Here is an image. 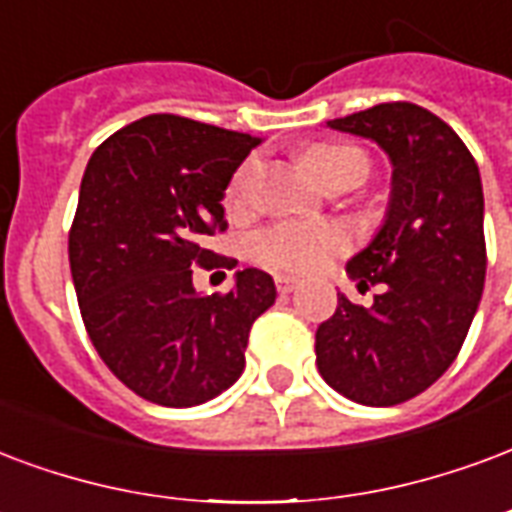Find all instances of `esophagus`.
Listing matches in <instances>:
<instances>
[{"instance_id": "esophagus-1", "label": "esophagus", "mask_w": 512, "mask_h": 512, "mask_svg": "<svg viewBox=\"0 0 512 512\" xmlns=\"http://www.w3.org/2000/svg\"><path fill=\"white\" fill-rule=\"evenodd\" d=\"M298 285H301V282H298V279H293V276H276V290H279L282 295L293 293Z\"/></svg>"}]
</instances>
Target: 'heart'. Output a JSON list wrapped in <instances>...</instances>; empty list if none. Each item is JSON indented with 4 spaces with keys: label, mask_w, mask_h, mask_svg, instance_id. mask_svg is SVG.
Listing matches in <instances>:
<instances>
[{
    "label": "heart",
    "mask_w": 512,
    "mask_h": 512,
    "mask_svg": "<svg viewBox=\"0 0 512 512\" xmlns=\"http://www.w3.org/2000/svg\"><path fill=\"white\" fill-rule=\"evenodd\" d=\"M304 165L314 179L331 187L342 179H366L369 160L355 146L339 143H312L304 151ZM257 162L246 160L233 173L227 184V203L244 206L252 192ZM350 246V233L339 225H312V222H279L257 233L252 241V257L260 266L279 271V274H309L323 268L333 255H339Z\"/></svg>",
    "instance_id": "1"
}]
</instances>
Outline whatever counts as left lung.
Masks as SVG:
<instances>
[{
  "instance_id": "1",
  "label": "left lung",
  "mask_w": 512,
  "mask_h": 512,
  "mask_svg": "<svg viewBox=\"0 0 512 512\" xmlns=\"http://www.w3.org/2000/svg\"><path fill=\"white\" fill-rule=\"evenodd\" d=\"M374 140L393 165L385 222L347 263L374 304L339 306L314 336L317 369L347 399L393 407L448 372L486 282L483 184L475 157L445 121L412 102H382L328 121Z\"/></svg>"
}]
</instances>
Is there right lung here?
Listing matches in <instances>:
<instances>
[{
    "instance_id": "obj_1",
    "label": "right lung",
    "mask_w": 512,
    "mask_h": 512,
    "mask_svg": "<svg viewBox=\"0 0 512 512\" xmlns=\"http://www.w3.org/2000/svg\"><path fill=\"white\" fill-rule=\"evenodd\" d=\"M257 143L154 113L102 140L86 165L70 227L75 295L94 350L140 399L195 407L244 372L274 279L244 268L230 293L198 295L192 268H233L206 241L227 227L225 189Z\"/></svg>"
}]
</instances>
